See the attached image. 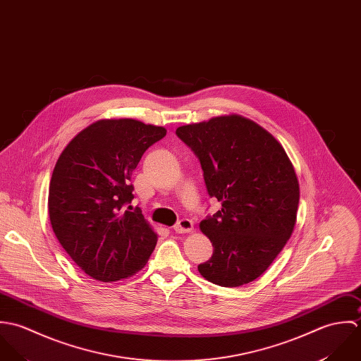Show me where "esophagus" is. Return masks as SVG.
Listing matches in <instances>:
<instances>
[{
  "label": "esophagus",
  "instance_id": "34e87169",
  "mask_svg": "<svg viewBox=\"0 0 361 361\" xmlns=\"http://www.w3.org/2000/svg\"><path fill=\"white\" fill-rule=\"evenodd\" d=\"M194 228V221L190 219H181L176 226H174V231L178 234L183 233H190Z\"/></svg>",
  "mask_w": 361,
  "mask_h": 361
}]
</instances>
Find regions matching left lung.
<instances>
[{"label":"left lung","mask_w":361,"mask_h":361,"mask_svg":"<svg viewBox=\"0 0 361 361\" xmlns=\"http://www.w3.org/2000/svg\"><path fill=\"white\" fill-rule=\"evenodd\" d=\"M176 134L198 156L208 192L221 204L200 223L214 245L200 274L223 288L255 281L283 250L297 220L300 185L286 150L238 114L183 126Z\"/></svg>","instance_id":"left-lung-1"}]
</instances>
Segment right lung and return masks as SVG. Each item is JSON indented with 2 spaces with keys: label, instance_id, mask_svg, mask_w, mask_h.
<instances>
[{
  "label": "right lung",
  "instance_id": "add662e5",
  "mask_svg": "<svg viewBox=\"0 0 361 361\" xmlns=\"http://www.w3.org/2000/svg\"><path fill=\"white\" fill-rule=\"evenodd\" d=\"M166 133L133 118L97 120L73 137L54 166L53 231L73 262L99 282L135 275L156 247L157 233L141 209L130 212L126 205L134 200L133 171Z\"/></svg>",
  "mask_w": 361,
  "mask_h": 361
}]
</instances>
